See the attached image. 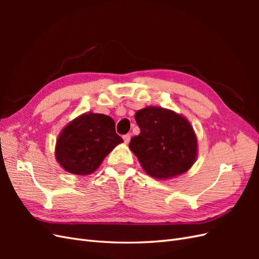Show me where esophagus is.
Masks as SVG:
<instances>
[{"label": "esophagus", "instance_id": "obj_1", "mask_svg": "<svg viewBox=\"0 0 259 259\" xmlns=\"http://www.w3.org/2000/svg\"><path fill=\"white\" fill-rule=\"evenodd\" d=\"M131 134L130 133H127V134H125V135H123V139H124V142L126 143V144H128L130 143V140H131Z\"/></svg>", "mask_w": 259, "mask_h": 259}]
</instances>
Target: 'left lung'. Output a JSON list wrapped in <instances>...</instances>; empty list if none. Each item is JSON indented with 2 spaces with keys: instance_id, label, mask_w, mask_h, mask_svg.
I'll return each instance as SVG.
<instances>
[{
  "instance_id": "obj_1",
  "label": "left lung",
  "mask_w": 259,
  "mask_h": 259,
  "mask_svg": "<svg viewBox=\"0 0 259 259\" xmlns=\"http://www.w3.org/2000/svg\"><path fill=\"white\" fill-rule=\"evenodd\" d=\"M139 135L130 148L148 175L165 179L189 169L197 156V137L182 115L162 108L148 107L136 112Z\"/></svg>"
}]
</instances>
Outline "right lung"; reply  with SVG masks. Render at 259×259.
Here are the masks:
<instances>
[{
  "instance_id": "obj_1",
  "label": "right lung",
  "mask_w": 259,
  "mask_h": 259,
  "mask_svg": "<svg viewBox=\"0 0 259 259\" xmlns=\"http://www.w3.org/2000/svg\"><path fill=\"white\" fill-rule=\"evenodd\" d=\"M122 142L110 116L89 112L76 117L62 131L55 155L69 173L88 175L96 170L105 156Z\"/></svg>"
}]
</instances>
